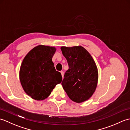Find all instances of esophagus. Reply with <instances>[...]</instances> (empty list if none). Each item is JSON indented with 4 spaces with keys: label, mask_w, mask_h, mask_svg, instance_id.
I'll return each instance as SVG.
<instances>
[{
    "label": "esophagus",
    "mask_w": 130,
    "mask_h": 130,
    "mask_svg": "<svg viewBox=\"0 0 130 130\" xmlns=\"http://www.w3.org/2000/svg\"><path fill=\"white\" fill-rule=\"evenodd\" d=\"M60 73H61V74L62 77L63 78V71H61Z\"/></svg>",
    "instance_id": "esophagus-1"
}]
</instances>
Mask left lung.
I'll use <instances>...</instances> for the list:
<instances>
[{
    "label": "left lung",
    "mask_w": 130,
    "mask_h": 130,
    "mask_svg": "<svg viewBox=\"0 0 130 130\" xmlns=\"http://www.w3.org/2000/svg\"><path fill=\"white\" fill-rule=\"evenodd\" d=\"M60 48L69 65L61 83L63 89L74 102L88 101L98 84V71L94 60L81 46H62Z\"/></svg>",
    "instance_id": "obj_1"
}]
</instances>
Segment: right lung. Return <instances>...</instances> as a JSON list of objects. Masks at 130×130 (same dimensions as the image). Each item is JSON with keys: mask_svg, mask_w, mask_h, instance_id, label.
<instances>
[{"mask_svg": "<svg viewBox=\"0 0 130 130\" xmlns=\"http://www.w3.org/2000/svg\"><path fill=\"white\" fill-rule=\"evenodd\" d=\"M56 48L40 45L35 47L23 59L19 80L24 92L36 101H42L62 81L61 74L55 70L52 59Z\"/></svg>", "mask_w": 130, "mask_h": 130, "instance_id": "obj_1", "label": "right lung"}]
</instances>
